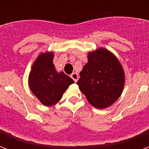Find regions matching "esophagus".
<instances>
[{
    "mask_svg": "<svg viewBox=\"0 0 149 149\" xmlns=\"http://www.w3.org/2000/svg\"><path fill=\"white\" fill-rule=\"evenodd\" d=\"M71 78L75 81V82H77L78 81V78H79V76L77 72H73V73H72L71 75Z\"/></svg>",
    "mask_w": 149,
    "mask_h": 149,
    "instance_id": "obj_1",
    "label": "esophagus"
}]
</instances>
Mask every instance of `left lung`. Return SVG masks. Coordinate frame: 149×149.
<instances>
[{"mask_svg":"<svg viewBox=\"0 0 149 149\" xmlns=\"http://www.w3.org/2000/svg\"><path fill=\"white\" fill-rule=\"evenodd\" d=\"M77 84L88 101L97 109L109 107L122 93L125 72L115 56L105 49L88 54V63Z\"/></svg>","mask_w":149,"mask_h":149,"instance_id":"left-lung-1","label":"left lung"}]
</instances>
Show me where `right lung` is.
I'll use <instances>...</instances> for the list:
<instances>
[{"instance_id": "1", "label": "right lung", "mask_w": 149, "mask_h": 149, "mask_svg": "<svg viewBox=\"0 0 149 149\" xmlns=\"http://www.w3.org/2000/svg\"><path fill=\"white\" fill-rule=\"evenodd\" d=\"M53 53H41L33 65L29 85L33 93L45 106H52L61 99L65 91L74 81L63 72H57Z\"/></svg>"}]
</instances>
